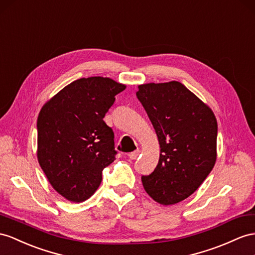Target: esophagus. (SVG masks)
<instances>
[{
	"instance_id": "esophagus-1",
	"label": "esophagus",
	"mask_w": 255,
	"mask_h": 255,
	"mask_svg": "<svg viewBox=\"0 0 255 255\" xmlns=\"http://www.w3.org/2000/svg\"><path fill=\"white\" fill-rule=\"evenodd\" d=\"M140 154H141V151H140V149H138V151H134V152H132V153H130V154H129V158L134 160V159H136V158L139 157Z\"/></svg>"
}]
</instances>
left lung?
Here are the masks:
<instances>
[{
  "label": "left lung",
  "instance_id": "8db88e82",
  "mask_svg": "<svg viewBox=\"0 0 255 255\" xmlns=\"http://www.w3.org/2000/svg\"><path fill=\"white\" fill-rule=\"evenodd\" d=\"M160 147L155 170L141 178L145 192L170 206L197 190L217 161L218 123L210 107L177 81L138 86Z\"/></svg>",
  "mask_w": 255,
  "mask_h": 255
}]
</instances>
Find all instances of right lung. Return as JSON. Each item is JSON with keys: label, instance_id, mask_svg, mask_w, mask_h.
I'll return each instance as SVG.
<instances>
[{"label": "right lung", "instance_id": "obj_1", "mask_svg": "<svg viewBox=\"0 0 255 255\" xmlns=\"http://www.w3.org/2000/svg\"><path fill=\"white\" fill-rule=\"evenodd\" d=\"M125 89L110 77L80 78L51 97L38 113V164L54 190L69 201L91 197L102 170L115 160L114 133L103 117Z\"/></svg>", "mask_w": 255, "mask_h": 255}]
</instances>
